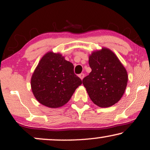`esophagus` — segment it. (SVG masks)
<instances>
[{
	"mask_svg": "<svg viewBox=\"0 0 150 150\" xmlns=\"http://www.w3.org/2000/svg\"><path fill=\"white\" fill-rule=\"evenodd\" d=\"M79 77L81 78V80H83V78L85 77V74H83V73L80 74H79Z\"/></svg>",
	"mask_w": 150,
	"mask_h": 150,
	"instance_id": "1",
	"label": "esophagus"
}]
</instances>
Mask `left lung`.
<instances>
[{"instance_id":"obj_1","label":"left lung","mask_w":150,"mask_h":150,"mask_svg":"<svg viewBox=\"0 0 150 150\" xmlns=\"http://www.w3.org/2000/svg\"><path fill=\"white\" fill-rule=\"evenodd\" d=\"M91 68L83 84L92 102L100 107H108L122 97L128 74L116 55L107 48L93 52L89 59Z\"/></svg>"}]
</instances>
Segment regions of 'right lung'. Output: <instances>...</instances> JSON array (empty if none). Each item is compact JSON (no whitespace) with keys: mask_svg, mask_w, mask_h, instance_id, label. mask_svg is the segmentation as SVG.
<instances>
[{"mask_svg":"<svg viewBox=\"0 0 150 150\" xmlns=\"http://www.w3.org/2000/svg\"><path fill=\"white\" fill-rule=\"evenodd\" d=\"M82 81L74 72V65L60 54L48 52L41 59L31 78L37 100L50 108L67 103Z\"/></svg>","mask_w":150,"mask_h":150,"instance_id":"right-lung-1","label":"right lung"}]
</instances>
